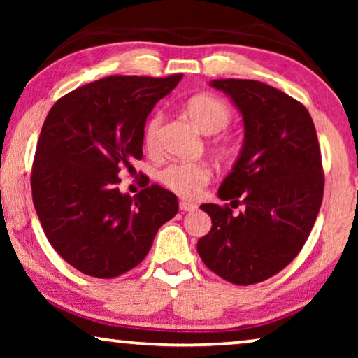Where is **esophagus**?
Here are the masks:
<instances>
[{"label":"esophagus","mask_w":358,"mask_h":358,"mask_svg":"<svg viewBox=\"0 0 358 358\" xmlns=\"http://www.w3.org/2000/svg\"><path fill=\"white\" fill-rule=\"evenodd\" d=\"M179 208L182 210V212H194V210H197V205L192 202H187V200H180Z\"/></svg>","instance_id":"esophagus-1"}]
</instances>
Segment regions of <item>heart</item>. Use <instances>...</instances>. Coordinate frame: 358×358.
Wrapping results in <instances>:
<instances>
[{"label":"heart","mask_w":358,"mask_h":358,"mask_svg":"<svg viewBox=\"0 0 358 358\" xmlns=\"http://www.w3.org/2000/svg\"><path fill=\"white\" fill-rule=\"evenodd\" d=\"M187 112L192 120L205 134H218L231 122V109L223 99L212 94H197L187 101ZM163 114L155 112L146 120L143 141L148 150H156ZM212 168L203 161L197 163H171L159 171V182L174 194L185 199H194L212 179Z\"/></svg>","instance_id":"1"}]
</instances>
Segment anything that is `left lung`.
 Returning a JSON list of instances; mask_svg holds the SVG:
<instances>
[{"instance_id":"left-lung-1","label":"left lung","mask_w":358,"mask_h":358,"mask_svg":"<svg viewBox=\"0 0 358 358\" xmlns=\"http://www.w3.org/2000/svg\"><path fill=\"white\" fill-rule=\"evenodd\" d=\"M244 122V145L218 189L229 205L203 203L212 229L199 239L205 266L234 285H252L285 268L310 236L324 192L321 150L306 107L254 80H213Z\"/></svg>"}]
</instances>
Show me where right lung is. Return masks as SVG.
Wrapping results in <instances>:
<instances>
[{
	"mask_svg": "<svg viewBox=\"0 0 358 358\" xmlns=\"http://www.w3.org/2000/svg\"><path fill=\"white\" fill-rule=\"evenodd\" d=\"M182 75L109 76L60 97L34 156L31 187L43 233L86 275L114 278L138 266L178 197L158 184L122 194L120 169L143 156L146 117Z\"/></svg>",
	"mask_w": 358,
	"mask_h": 358,
	"instance_id": "1",
	"label": "right lung"
}]
</instances>
